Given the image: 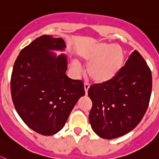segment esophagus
<instances>
[{
	"label": "esophagus",
	"mask_w": 159,
	"mask_h": 159,
	"mask_svg": "<svg viewBox=\"0 0 159 159\" xmlns=\"http://www.w3.org/2000/svg\"><path fill=\"white\" fill-rule=\"evenodd\" d=\"M84 88H85V94H87V93H88V89H89V83H87V82H85V84H84Z\"/></svg>",
	"instance_id": "1"
}]
</instances>
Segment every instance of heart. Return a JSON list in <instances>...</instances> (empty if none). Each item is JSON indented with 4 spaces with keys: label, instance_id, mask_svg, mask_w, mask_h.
Instances as JSON below:
<instances>
[{
    "label": "heart",
    "instance_id": "1",
    "mask_svg": "<svg viewBox=\"0 0 159 159\" xmlns=\"http://www.w3.org/2000/svg\"><path fill=\"white\" fill-rule=\"evenodd\" d=\"M80 57L87 62V74L96 83H103L114 78L119 74L125 62V51L118 44L97 42L78 51ZM78 69L79 64L74 61Z\"/></svg>",
    "mask_w": 159,
    "mask_h": 159
}]
</instances>
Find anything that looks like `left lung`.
<instances>
[{"label": "left lung", "mask_w": 159, "mask_h": 159, "mask_svg": "<svg viewBox=\"0 0 159 159\" xmlns=\"http://www.w3.org/2000/svg\"><path fill=\"white\" fill-rule=\"evenodd\" d=\"M151 90V71L134 50L115 78L89 88L88 95L93 103L89 120L93 130L105 139L130 132L143 119Z\"/></svg>", "instance_id": "1"}]
</instances>
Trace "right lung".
<instances>
[{
  "mask_svg": "<svg viewBox=\"0 0 159 159\" xmlns=\"http://www.w3.org/2000/svg\"><path fill=\"white\" fill-rule=\"evenodd\" d=\"M62 38L41 36L25 47L14 63L11 94L16 112L25 123L42 135L62 129L75 104L85 95L83 82L66 74L67 57Z\"/></svg>",
  "mask_w": 159,
  "mask_h": 159,
  "instance_id": "add662e5",
  "label": "right lung"
}]
</instances>
